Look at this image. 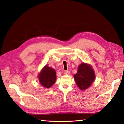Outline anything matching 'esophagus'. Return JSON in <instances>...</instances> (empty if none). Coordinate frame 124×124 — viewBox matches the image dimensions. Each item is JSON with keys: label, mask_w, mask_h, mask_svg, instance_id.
I'll return each instance as SVG.
<instances>
[{"label": "esophagus", "mask_w": 124, "mask_h": 124, "mask_svg": "<svg viewBox=\"0 0 124 124\" xmlns=\"http://www.w3.org/2000/svg\"><path fill=\"white\" fill-rule=\"evenodd\" d=\"M64 74L65 75H69L70 74V72L68 71H65L64 72Z\"/></svg>", "instance_id": "34e87169"}]
</instances>
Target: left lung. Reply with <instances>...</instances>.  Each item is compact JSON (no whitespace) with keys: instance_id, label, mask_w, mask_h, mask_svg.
<instances>
[{"instance_id":"8db88e82","label":"left lung","mask_w":124,"mask_h":124,"mask_svg":"<svg viewBox=\"0 0 124 124\" xmlns=\"http://www.w3.org/2000/svg\"><path fill=\"white\" fill-rule=\"evenodd\" d=\"M74 78L80 90L84 91L93 83L95 75L92 66L83 62L78 66V72L74 75Z\"/></svg>"}]
</instances>
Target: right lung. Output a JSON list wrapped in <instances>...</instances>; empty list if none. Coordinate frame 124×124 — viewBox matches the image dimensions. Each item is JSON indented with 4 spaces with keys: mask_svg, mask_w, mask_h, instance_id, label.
I'll list each match as a JSON object with an SVG mask.
<instances>
[{
    "mask_svg": "<svg viewBox=\"0 0 124 124\" xmlns=\"http://www.w3.org/2000/svg\"><path fill=\"white\" fill-rule=\"evenodd\" d=\"M40 83L46 88L51 87L56 81V72L55 70L46 65L38 75Z\"/></svg>",
    "mask_w": 124,
    "mask_h": 124,
    "instance_id": "1",
    "label": "right lung"
}]
</instances>
